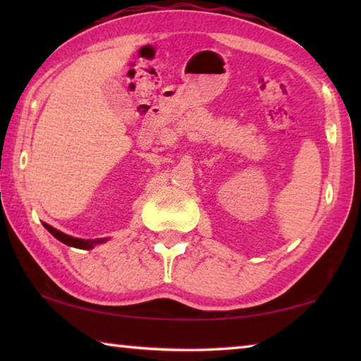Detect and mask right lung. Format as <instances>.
<instances>
[{"label":"right lung","mask_w":361,"mask_h":361,"mask_svg":"<svg viewBox=\"0 0 361 361\" xmlns=\"http://www.w3.org/2000/svg\"><path fill=\"white\" fill-rule=\"evenodd\" d=\"M44 224V228L51 232V234L56 237L57 240L63 242L65 245H70V247H76V248H81V250H90L94 248L97 243H103L106 242L108 239H95V240H84V239H78V237H71L68 234H63V232L57 231L56 228H52V226H49L47 223H42Z\"/></svg>","instance_id":"add662e5"}]
</instances>
